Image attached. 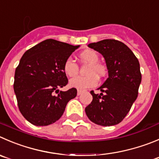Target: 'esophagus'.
<instances>
[{"label": "esophagus", "mask_w": 159, "mask_h": 159, "mask_svg": "<svg viewBox=\"0 0 159 159\" xmlns=\"http://www.w3.org/2000/svg\"><path fill=\"white\" fill-rule=\"evenodd\" d=\"M82 92H83V90H77V95H78V96H80V95L81 93H82Z\"/></svg>", "instance_id": "34e87169"}]
</instances>
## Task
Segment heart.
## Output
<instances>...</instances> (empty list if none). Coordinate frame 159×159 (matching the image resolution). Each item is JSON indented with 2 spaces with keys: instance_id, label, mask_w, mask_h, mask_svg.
Wrapping results in <instances>:
<instances>
[{
  "instance_id": "heart-1",
  "label": "heart",
  "mask_w": 159,
  "mask_h": 159,
  "mask_svg": "<svg viewBox=\"0 0 159 159\" xmlns=\"http://www.w3.org/2000/svg\"><path fill=\"white\" fill-rule=\"evenodd\" d=\"M79 58L83 63L88 64L85 76H76L69 81V85L76 89H83L93 87L98 85V77H104L107 73L106 66L98 62L99 55L95 51L87 49L79 54ZM63 71L67 76L73 77L79 72V66L72 58H69L63 64Z\"/></svg>"
}]
</instances>
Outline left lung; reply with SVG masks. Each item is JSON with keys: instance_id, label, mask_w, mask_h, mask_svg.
Wrapping results in <instances>:
<instances>
[{"instance_id": "1", "label": "left lung", "mask_w": 159, "mask_h": 159, "mask_svg": "<svg viewBox=\"0 0 159 159\" xmlns=\"http://www.w3.org/2000/svg\"><path fill=\"white\" fill-rule=\"evenodd\" d=\"M88 47L103 55L108 78L98 88L100 94L90 91L93 100L86 107V114L95 124L114 126L126 117L137 99L141 83L140 63L133 51L119 40L107 39Z\"/></svg>"}]
</instances>
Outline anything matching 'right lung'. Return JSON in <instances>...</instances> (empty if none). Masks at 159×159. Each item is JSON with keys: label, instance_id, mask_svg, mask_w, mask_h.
Returning a JSON list of instances; mask_svg holds the SVG:
<instances>
[{"label": "right lung", "instance_id": "1", "mask_svg": "<svg viewBox=\"0 0 159 159\" xmlns=\"http://www.w3.org/2000/svg\"><path fill=\"white\" fill-rule=\"evenodd\" d=\"M79 47L48 39L24 53L15 72L14 91L19 111L30 123L37 126L54 123L75 98V88L58 89L68 84L63 64Z\"/></svg>", "mask_w": 159, "mask_h": 159}]
</instances>
